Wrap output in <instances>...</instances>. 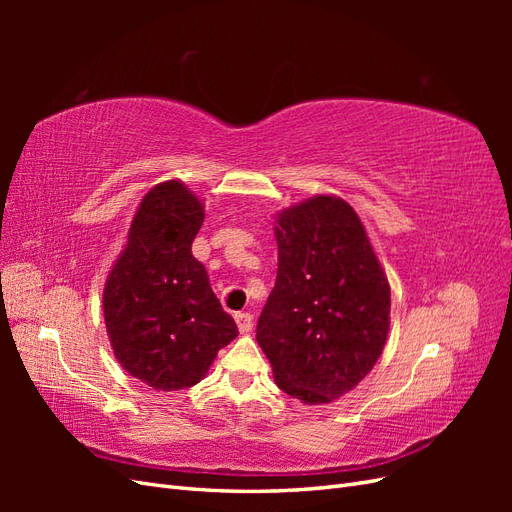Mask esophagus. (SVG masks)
I'll return each mask as SVG.
<instances>
[{"label": "esophagus", "instance_id": "obj_1", "mask_svg": "<svg viewBox=\"0 0 512 512\" xmlns=\"http://www.w3.org/2000/svg\"><path fill=\"white\" fill-rule=\"evenodd\" d=\"M237 327L241 333H250L254 329V316L252 314H235Z\"/></svg>", "mask_w": 512, "mask_h": 512}]
</instances>
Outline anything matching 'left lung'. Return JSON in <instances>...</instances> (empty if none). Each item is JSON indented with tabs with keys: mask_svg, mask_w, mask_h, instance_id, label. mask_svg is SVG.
Masks as SVG:
<instances>
[{
	"mask_svg": "<svg viewBox=\"0 0 512 512\" xmlns=\"http://www.w3.org/2000/svg\"><path fill=\"white\" fill-rule=\"evenodd\" d=\"M277 280L256 342L275 384L307 406L352 391L380 359L391 288L346 200L318 194L275 218Z\"/></svg>",
	"mask_w": 512,
	"mask_h": 512,
	"instance_id": "left-lung-1",
	"label": "left lung"
}]
</instances>
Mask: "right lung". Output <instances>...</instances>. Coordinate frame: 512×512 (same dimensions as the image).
<instances>
[{"label":"right lung","mask_w":512,"mask_h":512,"mask_svg":"<svg viewBox=\"0 0 512 512\" xmlns=\"http://www.w3.org/2000/svg\"><path fill=\"white\" fill-rule=\"evenodd\" d=\"M205 207L170 179L138 205L128 243L104 284V322L115 359L156 391H179L207 376L218 350L239 335L215 297L192 241Z\"/></svg>","instance_id":"obj_1"}]
</instances>
